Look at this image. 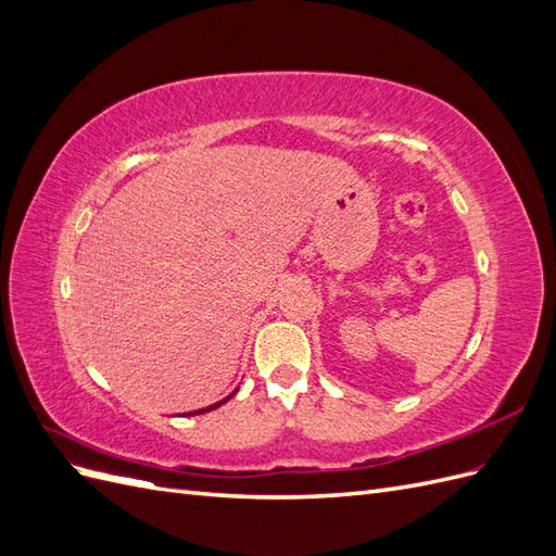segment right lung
<instances>
[{"mask_svg":"<svg viewBox=\"0 0 556 556\" xmlns=\"http://www.w3.org/2000/svg\"><path fill=\"white\" fill-rule=\"evenodd\" d=\"M233 394H229L227 399H223V401H217V403H213V406H208V408H201V410H194V413H188V415H201V413H208V410H215L217 406H223V403H227L229 399H231Z\"/></svg>","mask_w":556,"mask_h":556,"instance_id":"1","label":"right lung"}]
</instances>
